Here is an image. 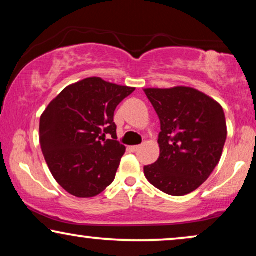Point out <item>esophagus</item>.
Returning <instances> with one entry per match:
<instances>
[{
  "instance_id": "esophagus-1",
  "label": "esophagus",
  "mask_w": 256,
  "mask_h": 256,
  "mask_svg": "<svg viewBox=\"0 0 256 256\" xmlns=\"http://www.w3.org/2000/svg\"><path fill=\"white\" fill-rule=\"evenodd\" d=\"M129 149H130L132 152H138V150L140 149V146H129Z\"/></svg>"
}]
</instances>
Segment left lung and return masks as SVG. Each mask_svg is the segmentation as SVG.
<instances>
[{
	"label": "left lung",
	"instance_id": "obj_1",
	"mask_svg": "<svg viewBox=\"0 0 256 256\" xmlns=\"http://www.w3.org/2000/svg\"><path fill=\"white\" fill-rule=\"evenodd\" d=\"M160 121L158 160L144 166L154 186L170 196L197 190L222 157L227 138L222 107L191 87L146 88Z\"/></svg>",
	"mask_w": 256,
	"mask_h": 256
}]
</instances>
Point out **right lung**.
Listing matches in <instances>:
<instances>
[{
  "label": "right lung",
  "instance_id": "1",
  "mask_svg": "<svg viewBox=\"0 0 256 256\" xmlns=\"http://www.w3.org/2000/svg\"><path fill=\"white\" fill-rule=\"evenodd\" d=\"M134 90L87 78L62 90L42 114V152L52 176L68 194L96 197L113 183L126 152L116 141L114 112Z\"/></svg>",
  "mask_w": 256,
  "mask_h": 256
}]
</instances>
